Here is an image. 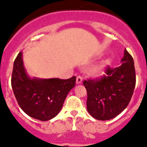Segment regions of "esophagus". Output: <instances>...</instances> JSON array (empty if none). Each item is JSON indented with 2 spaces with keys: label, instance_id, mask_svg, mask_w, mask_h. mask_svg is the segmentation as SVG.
<instances>
[{
  "label": "esophagus",
  "instance_id": "esophagus-1",
  "mask_svg": "<svg viewBox=\"0 0 147 147\" xmlns=\"http://www.w3.org/2000/svg\"><path fill=\"white\" fill-rule=\"evenodd\" d=\"M83 82V78L81 76H78L76 78V83L77 84H80Z\"/></svg>",
  "mask_w": 147,
  "mask_h": 147
}]
</instances>
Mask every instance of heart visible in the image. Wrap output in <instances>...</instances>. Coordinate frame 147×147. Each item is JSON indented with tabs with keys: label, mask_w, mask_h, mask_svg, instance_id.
Listing matches in <instances>:
<instances>
[{
	"label": "heart",
	"mask_w": 147,
	"mask_h": 147,
	"mask_svg": "<svg viewBox=\"0 0 147 147\" xmlns=\"http://www.w3.org/2000/svg\"><path fill=\"white\" fill-rule=\"evenodd\" d=\"M104 71H105V67H100V68L98 69L97 72H98V73L102 74V73H103V72H104Z\"/></svg>",
	"instance_id": "heart-1"
}]
</instances>
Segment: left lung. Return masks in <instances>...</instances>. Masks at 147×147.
Segmentation results:
<instances>
[{
	"instance_id": "8db88e82",
	"label": "left lung",
	"mask_w": 147,
	"mask_h": 147,
	"mask_svg": "<svg viewBox=\"0 0 147 147\" xmlns=\"http://www.w3.org/2000/svg\"><path fill=\"white\" fill-rule=\"evenodd\" d=\"M122 64L108 67L106 76L83 81L87 91V111L96 119H113L127 108L136 86V71L131 55L125 50Z\"/></svg>"
}]
</instances>
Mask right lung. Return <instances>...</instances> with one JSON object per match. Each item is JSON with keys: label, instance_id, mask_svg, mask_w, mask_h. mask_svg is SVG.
<instances>
[{"label": "right lung", "instance_id": "add662e5", "mask_svg": "<svg viewBox=\"0 0 147 147\" xmlns=\"http://www.w3.org/2000/svg\"><path fill=\"white\" fill-rule=\"evenodd\" d=\"M76 77L59 78H31L26 71L22 53L14 62L11 87L21 109L32 118L48 121L62 108L67 94L75 86Z\"/></svg>", "mask_w": 147, "mask_h": 147}]
</instances>
